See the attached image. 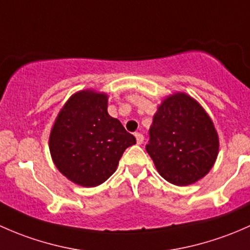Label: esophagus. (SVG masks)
<instances>
[{"label": "esophagus", "instance_id": "esophagus-1", "mask_svg": "<svg viewBox=\"0 0 250 250\" xmlns=\"http://www.w3.org/2000/svg\"><path fill=\"white\" fill-rule=\"evenodd\" d=\"M135 137H136V142H137V144H142V143H143L144 137H143L142 133L136 132V133H135Z\"/></svg>", "mask_w": 250, "mask_h": 250}]
</instances>
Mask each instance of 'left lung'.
Returning <instances> with one entry per match:
<instances>
[{"label":"left lung","mask_w":250,"mask_h":250,"mask_svg":"<svg viewBox=\"0 0 250 250\" xmlns=\"http://www.w3.org/2000/svg\"><path fill=\"white\" fill-rule=\"evenodd\" d=\"M149 136L146 153L159 174L178 187L202 179L219 153V136L213 120L185 92L165 97L154 114Z\"/></svg>","instance_id":"1"}]
</instances>
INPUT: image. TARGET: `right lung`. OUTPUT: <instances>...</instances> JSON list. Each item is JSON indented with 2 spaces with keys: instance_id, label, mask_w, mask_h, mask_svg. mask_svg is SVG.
I'll list each match as a JSON object with an SVG mask.
<instances>
[{
  "instance_id": "add662e5",
  "label": "right lung",
  "mask_w": 250,
  "mask_h": 250,
  "mask_svg": "<svg viewBox=\"0 0 250 250\" xmlns=\"http://www.w3.org/2000/svg\"><path fill=\"white\" fill-rule=\"evenodd\" d=\"M108 95L94 89L77 91L59 112L49 150L56 168L74 184L94 188L117 169L136 138L108 114Z\"/></svg>"
}]
</instances>
